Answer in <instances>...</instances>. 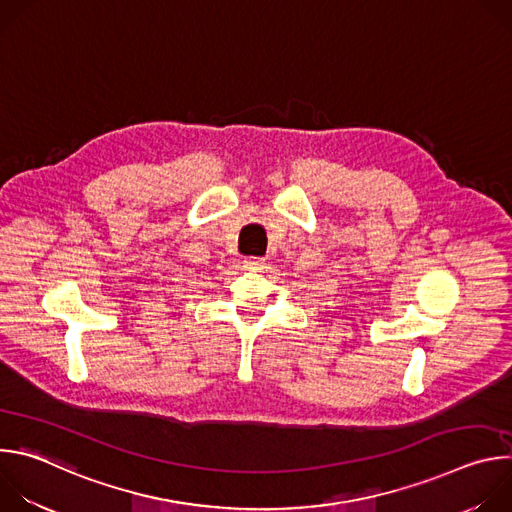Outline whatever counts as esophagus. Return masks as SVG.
Wrapping results in <instances>:
<instances>
[{
    "mask_svg": "<svg viewBox=\"0 0 512 512\" xmlns=\"http://www.w3.org/2000/svg\"><path fill=\"white\" fill-rule=\"evenodd\" d=\"M243 267H245V269H251V271H259V269L265 267V259H261V257H247V259L243 261Z\"/></svg>",
    "mask_w": 512,
    "mask_h": 512,
    "instance_id": "1",
    "label": "esophagus"
}]
</instances>
